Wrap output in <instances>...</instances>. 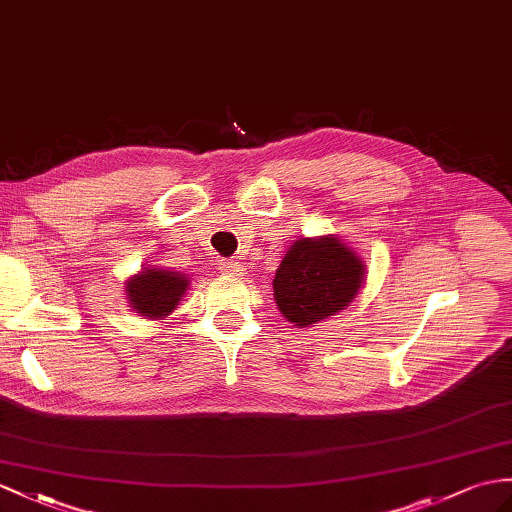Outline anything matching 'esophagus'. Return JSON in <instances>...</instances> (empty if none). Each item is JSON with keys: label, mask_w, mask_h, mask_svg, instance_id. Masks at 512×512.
Wrapping results in <instances>:
<instances>
[{"label": "esophagus", "mask_w": 512, "mask_h": 512, "mask_svg": "<svg viewBox=\"0 0 512 512\" xmlns=\"http://www.w3.org/2000/svg\"><path fill=\"white\" fill-rule=\"evenodd\" d=\"M221 271L223 273H230V276H241L243 265L241 263H234V260H226V263H221Z\"/></svg>", "instance_id": "obj_1"}]
</instances>
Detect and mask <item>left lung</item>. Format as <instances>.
<instances>
[{"label": "left lung", "mask_w": 512, "mask_h": 512, "mask_svg": "<svg viewBox=\"0 0 512 512\" xmlns=\"http://www.w3.org/2000/svg\"><path fill=\"white\" fill-rule=\"evenodd\" d=\"M363 278V258L334 234L299 239L276 271L273 297L286 321L310 328L350 306Z\"/></svg>", "instance_id": "8db88e82"}]
</instances>
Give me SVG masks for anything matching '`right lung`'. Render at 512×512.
<instances>
[{"mask_svg":"<svg viewBox=\"0 0 512 512\" xmlns=\"http://www.w3.org/2000/svg\"><path fill=\"white\" fill-rule=\"evenodd\" d=\"M189 289V278L178 271L145 267L126 282L130 308L145 319H162L178 308Z\"/></svg>","mask_w":512,"mask_h":512,"instance_id":"obj_1","label":"right lung"}]
</instances>
